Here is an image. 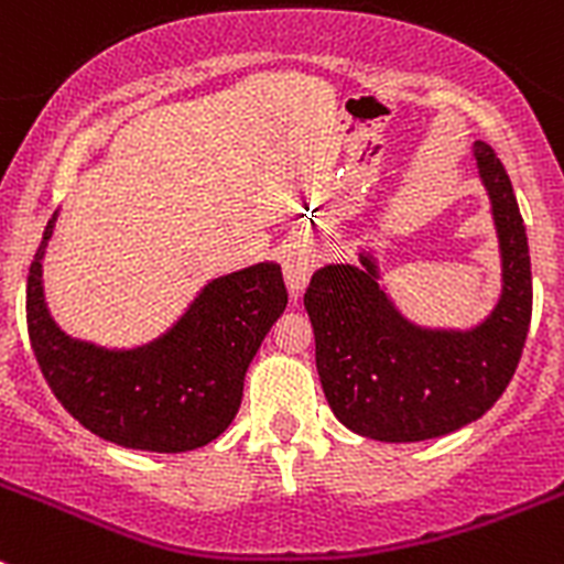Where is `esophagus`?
I'll return each mask as SVG.
<instances>
[{"mask_svg": "<svg viewBox=\"0 0 564 564\" xmlns=\"http://www.w3.org/2000/svg\"><path fill=\"white\" fill-rule=\"evenodd\" d=\"M281 264H283V281H286L289 294L297 300L300 294H303L305 283H308L311 272L316 270V250L311 248L305 239H292V242L286 245V250H283Z\"/></svg>", "mask_w": 564, "mask_h": 564, "instance_id": "1", "label": "esophagus"}]
</instances>
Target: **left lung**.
Masks as SVG:
<instances>
[{
  "label": "left lung",
  "instance_id": "1",
  "mask_svg": "<svg viewBox=\"0 0 564 564\" xmlns=\"http://www.w3.org/2000/svg\"><path fill=\"white\" fill-rule=\"evenodd\" d=\"M501 253V294L479 325L410 322L380 283L377 259L325 264L305 289L316 371L344 427L386 444L441 438L488 413L510 386L532 322V264L510 176L488 143H474Z\"/></svg>",
  "mask_w": 564,
  "mask_h": 564
}]
</instances>
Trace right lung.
Wrapping results in <instances>:
<instances>
[{"mask_svg": "<svg viewBox=\"0 0 564 564\" xmlns=\"http://www.w3.org/2000/svg\"><path fill=\"white\" fill-rule=\"evenodd\" d=\"M59 212L46 223L26 278L32 352L63 408L109 444L178 455L212 444L242 404L245 375L286 311L275 261L212 278L160 338L131 349L70 338L43 294V256Z\"/></svg>", "mask_w": 564, "mask_h": 564, "instance_id": "1", "label": "right lung"}]
</instances>
